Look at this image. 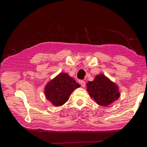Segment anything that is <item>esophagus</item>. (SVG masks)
<instances>
[{
	"mask_svg": "<svg viewBox=\"0 0 147 147\" xmlns=\"http://www.w3.org/2000/svg\"><path fill=\"white\" fill-rule=\"evenodd\" d=\"M80 85L82 86L83 88H84V87L86 86V82L84 80H80Z\"/></svg>",
	"mask_w": 147,
	"mask_h": 147,
	"instance_id": "obj_1",
	"label": "esophagus"
}]
</instances>
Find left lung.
<instances>
[{"mask_svg":"<svg viewBox=\"0 0 147 147\" xmlns=\"http://www.w3.org/2000/svg\"><path fill=\"white\" fill-rule=\"evenodd\" d=\"M87 90L89 95L98 105L109 106L119 98V87L108 78L100 74L94 80L87 83Z\"/></svg>","mask_w":147,"mask_h":147,"instance_id":"8db88e82","label":"left lung"}]
</instances>
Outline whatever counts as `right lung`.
I'll return each instance as SVG.
<instances>
[{
  "label": "right lung",
  "instance_id": "add662e5",
  "mask_svg": "<svg viewBox=\"0 0 147 147\" xmlns=\"http://www.w3.org/2000/svg\"><path fill=\"white\" fill-rule=\"evenodd\" d=\"M80 86L67 74L61 73L47 84L45 94L47 100L54 106H60L68 100L70 94Z\"/></svg>",
  "mask_w": 147,
  "mask_h": 147
}]
</instances>
